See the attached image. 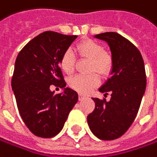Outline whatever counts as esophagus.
<instances>
[{"label": "esophagus", "mask_w": 157, "mask_h": 157, "mask_svg": "<svg viewBox=\"0 0 157 157\" xmlns=\"http://www.w3.org/2000/svg\"><path fill=\"white\" fill-rule=\"evenodd\" d=\"M86 95H84V94H79V100L81 101V100H83L84 98H86Z\"/></svg>", "instance_id": "obj_1"}]
</instances>
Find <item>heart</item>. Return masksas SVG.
Returning <instances> with one entry per match:
<instances>
[{
    "instance_id": "1",
    "label": "heart",
    "mask_w": 157,
    "mask_h": 157,
    "mask_svg": "<svg viewBox=\"0 0 157 157\" xmlns=\"http://www.w3.org/2000/svg\"><path fill=\"white\" fill-rule=\"evenodd\" d=\"M76 52L81 57L90 59L89 71H97L101 75H106L112 68V57L100 43L92 39H85L76 46ZM75 64V56L71 50L66 51L60 60L61 70L67 74L72 73ZM99 84L96 73L88 75H75L70 80V86L76 91L86 94Z\"/></svg>"
}]
</instances>
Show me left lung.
I'll list each match as a JSON object with an SVG mask.
<instances>
[{
  "label": "left lung",
  "mask_w": 157,
  "mask_h": 157,
  "mask_svg": "<svg viewBox=\"0 0 157 157\" xmlns=\"http://www.w3.org/2000/svg\"><path fill=\"white\" fill-rule=\"evenodd\" d=\"M108 44L112 55L110 77L99 91L110 101L92 98L95 109L87 116L93 135L101 140L121 136L136 119L146 88V73L140 52L131 42L115 32L94 36Z\"/></svg>",
  "instance_id": "8db88e82"
}]
</instances>
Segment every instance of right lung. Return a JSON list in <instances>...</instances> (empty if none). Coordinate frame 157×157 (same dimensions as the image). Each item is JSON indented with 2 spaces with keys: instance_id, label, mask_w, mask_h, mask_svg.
Segmentation results:
<instances>
[{
  "instance_id": "add662e5",
  "label": "right lung",
  "mask_w": 157,
  "mask_h": 157,
  "mask_svg": "<svg viewBox=\"0 0 157 157\" xmlns=\"http://www.w3.org/2000/svg\"><path fill=\"white\" fill-rule=\"evenodd\" d=\"M77 36L47 31L36 36L17 55L12 89L20 115L35 136L52 137L64 127L78 101L75 90L65 87L59 60ZM51 84L64 88L54 95Z\"/></svg>"
}]
</instances>
